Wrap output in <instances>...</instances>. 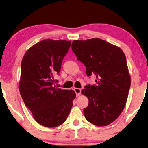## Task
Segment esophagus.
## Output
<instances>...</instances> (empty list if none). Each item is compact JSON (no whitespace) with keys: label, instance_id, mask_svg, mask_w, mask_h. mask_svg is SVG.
Returning a JSON list of instances; mask_svg holds the SVG:
<instances>
[{"label":"esophagus","instance_id":"obj_1","mask_svg":"<svg viewBox=\"0 0 148 148\" xmlns=\"http://www.w3.org/2000/svg\"><path fill=\"white\" fill-rule=\"evenodd\" d=\"M74 91H75V93H76V95H77V96H79L81 95V89H79V88H75L74 89Z\"/></svg>","mask_w":148,"mask_h":148}]
</instances>
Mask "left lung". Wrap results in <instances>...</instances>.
<instances>
[{"label":"left lung","mask_w":148,"mask_h":148,"mask_svg":"<svg viewBox=\"0 0 148 148\" xmlns=\"http://www.w3.org/2000/svg\"><path fill=\"white\" fill-rule=\"evenodd\" d=\"M71 48L87 75L97 79L96 85L81 91L89 100L83 110L85 118L97 126L110 125L125 108L131 85L125 55L119 47L99 38L74 40Z\"/></svg>","instance_id":"left-lung-1"}]
</instances>
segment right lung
Segmentation results:
<instances>
[{"label":"right lung","instance_id":"add662e5","mask_svg":"<svg viewBox=\"0 0 148 148\" xmlns=\"http://www.w3.org/2000/svg\"><path fill=\"white\" fill-rule=\"evenodd\" d=\"M71 46L66 40L45 39L31 47L21 62L19 91L35 121L47 127L66 121L76 94L59 89L54 77Z\"/></svg>","mask_w":148,"mask_h":148}]
</instances>
